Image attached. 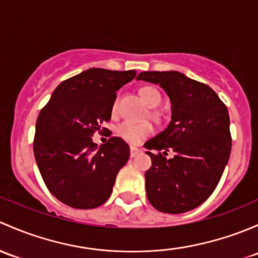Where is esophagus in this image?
<instances>
[{"mask_svg": "<svg viewBox=\"0 0 258 258\" xmlns=\"http://www.w3.org/2000/svg\"><path fill=\"white\" fill-rule=\"evenodd\" d=\"M139 153L140 150L137 147H130V156H132V158H134V156L138 155Z\"/></svg>", "mask_w": 258, "mask_h": 258, "instance_id": "1", "label": "esophagus"}]
</instances>
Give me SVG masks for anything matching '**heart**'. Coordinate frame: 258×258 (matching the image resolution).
Segmentation results:
<instances>
[{"mask_svg": "<svg viewBox=\"0 0 258 258\" xmlns=\"http://www.w3.org/2000/svg\"><path fill=\"white\" fill-rule=\"evenodd\" d=\"M140 95H142L143 99L145 100V103L150 108L158 107L161 100L160 92L155 87H144V88L140 89ZM116 108H118V99L114 102L113 110L115 111ZM116 133H118V135L121 139L126 140V142L132 143V144H138V143H140L143 139H145V138L153 133V125L149 123L124 121V123H121L118 126Z\"/></svg>", "mask_w": 258, "mask_h": 258, "instance_id": "obj_1", "label": "heart"}]
</instances>
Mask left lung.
Masks as SVG:
<instances>
[{
	"mask_svg": "<svg viewBox=\"0 0 258 258\" xmlns=\"http://www.w3.org/2000/svg\"><path fill=\"white\" fill-rule=\"evenodd\" d=\"M137 81L160 86L171 103L169 125L144 144L151 158L145 172L149 201L166 214L190 211L208 200L227 165L231 134L226 105L209 86L176 71L142 72ZM169 150L175 153L171 159L165 158Z\"/></svg>",
	"mask_w": 258,
	"mask_h": 258,
	"instance_id": "obj_1",
	"label": "left lung"
}]
</instances>
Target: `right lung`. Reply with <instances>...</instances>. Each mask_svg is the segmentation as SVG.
Listing matches in <instances>:
<instances>
[{"instance_id": "add662e5", "label": "right lung", "mask_w": 258, "mask_h": 258, "mask_svg": "<svg viewBox=\"0 0 258 258\" xmlns=\"http://www.w3.org/2000/svg\"><path fill=\"white\" fill-rule=\"evenodd\" d=\"M135 76V71L89 68L62 82L39 113L34 158L44 184L66 205L94 209L109 199L129 145L111 137L98 147L90 137L110 120L115 92Z\"/></svg>"}]
</instances>
